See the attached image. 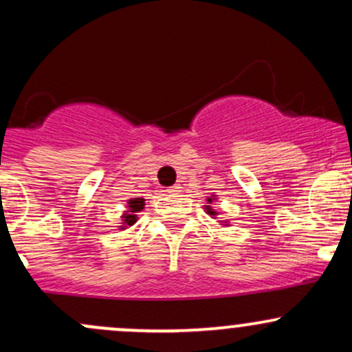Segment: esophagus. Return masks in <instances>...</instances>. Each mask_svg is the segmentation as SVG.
Here are the masks:
<instances>
[{
    "mask_svg": "<svg viewBox=\"0 0 352 352\" xmlns=\"http://www.w3.org/2000/svg\"><path fill=\"white\" fill-rule=\"evenodd\" d=\"M180 185H173V187H170V188H167V192L168 193H179L180 192Z\"/></svg>",
    "mask_w": 352,
    "mask_h": 352,
    "instance_id": "esophagus-1",
    "label": "esophagus"
}]
</instances>
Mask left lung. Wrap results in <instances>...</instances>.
Here are the masks:
<instances>
[{
	"mask_svg": "<svg viewBox=\"0 0 352 352\" xmlns=\"http://www.w3.org/2000/svg\"><path fill=\"white\" fill-rule=\"evenodd\" d=\"M215 200H217V195L207 197V204H208V205H204L205 212H207V215H210L212 218H217V217H218V212H217L215 208L212 207L213 201H215ZM218 225H223V227H230V221H227V220H225V221L220 220V221H218Z\"/></svg>",
	"mask_w": 352,
	"mask_h": 352,
	"instance_id": "left-lung-1",
	"label": "left lung"
}]
</instances>
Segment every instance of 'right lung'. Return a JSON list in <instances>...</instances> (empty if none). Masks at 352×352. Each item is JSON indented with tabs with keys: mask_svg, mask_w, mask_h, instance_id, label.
Segmentation results:
<instances>
[{
	"mask_svg": "<svg viewBox=\"0 0 352 352\" xmlns=\"http://www.w3.org/2000/svg\"><path fill=\"white\" fill-rule=\"evenodd\" d=\"M145 207V200L144 199H131L127 200V205H125V212L120 215V225L119 230H125L131 228L132 225L139 220L137 213L142 212Z\"/></svg>",
	"mask_w": 352,
	"mask_h": 352,
	"instance_id": "obj_1",
	"label": "right lung"
}]
</instances>
